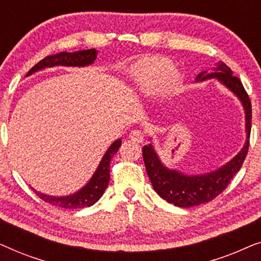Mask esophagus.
I'll use <instances>...</instances> for the list:
<instances>
[{
	"instance_id": "esophagus-1",
	"label": "esophagus",
	"mask_w": 261,
	"mask_h": 261,
	"mask_svg": "<svg viewBox=\"0 0 261 261\" xmlns=\"http://www.w3.org/2000/svg\"><path fill=\"white\" fill-rule=\"evenodd\" d=\"M129 139L135 142H142L144 141V134H142L141 130L135 129L129 134Z\"/></svg>"
}]
</instances>
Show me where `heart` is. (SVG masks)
I'll use <instances>...</instances> for the list:
<instances>
[{"mask_svg": "<svg viewBox=\"0 0 261 261\" xmlns=\"http://www.w3.org/2000/svg\"><path fill=\"white\" fill-rule=\"evenodd\" d=\"M132 80L140 90H154L155 97L164 99L176 92L180 83V74L167 58L146 57L135 63Z\"/></svg>", "mask_w": 261, "mask_h": 261, "instance_id": "b5f03b06", "label": "heart"}]
</instances>
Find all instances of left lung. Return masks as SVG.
I'll list each match as a JSON object with an SVG mask.
<instances>
[{
  "label": "left lung",
  "mask_w": 261,
  "mask_h": 261,
  "mask_svg": "<svg viewBox=\"0 0 261 261\" xmlns=\"http://www.w3.org/2000/svg\"><path fill=\"white\" fill-rule=\"evenodd\" d=\"M214 78L237 96L245 110L246 141L244 147L234 158L210 172L189 174L179 170L167 167L162 162L152 142L145 145L142 148L146 171H147L154 191L166 202L172 203L173 205L179 206V208H190V206L203 204L219 196L241 169L248 152L252 107L247 92L245 91L241 81L233 76V71L222 62L216 64L213 72H208V71L199 72L196 76L195 83L214 80ZM148 139L152 140L151 138Z\"/></svg>",
  "instance_id": "8db88e82"
}]
</instances>
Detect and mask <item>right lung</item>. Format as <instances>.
Returning a JSON list of instances; mask_svg holds the SVG:
<instances>
[{
	"label": "right lung",
	"mask_w": 261,
	"mask_h": 261,
	"mask_svg": "<svg viewBox=\"0 0 261 261\" xmlns=\"http://www.w3.org/2000/svg\"><path fill=\"white\" fill-rule=\"evenodd\" d=\"M97 51L95 48L90 49H83V51H76V52H60L57 55L48 56L40 60L38 64L32 67L28 71L26 77L31 76L38 71H41L44 69H48V67H55V66H73V67H84L89 66L91 64H94L97 57ZM121 142V139H117L109 146V148L107 149L105 155L99 162L97 169L92 174V177L89 179L87 184L80 190L74 192V194L66 195V196H51L42 194L32 188L35 194L40 197L42 201L49 204L59 206V208L64 209H82L85 206H91L102 197L103 192L108 187L109 179H110V173H109V167H110V160L114 156V154L119 151Z\"/></svg>",
	"instance_id": "obj_1"
}]
</instances>
